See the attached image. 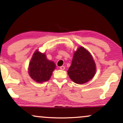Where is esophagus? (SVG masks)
Here are the masks:
<instances>
[{"mask_svg": "<svg viewBox=\"0 0 123 123\" xmlns=\"http://www.w3.org/2000/svg\"><path fill=\"white\" fill-rule=\"evenodd\" d=\"M60 69H61V70H64L65 69V66H60Z\"/></svg>", "mask_w": 123, "mask_h": 123, "instance_id": "esophagus-1", "label": "esophagus"}]
</instances>
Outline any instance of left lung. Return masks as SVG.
<instances>
[{"instance_id": "obj_1", "label": "left lung", "mask_w": 123, "mask_h": 123, "mask_svg": "<svg viewBox=\"0 0 123 123\" xmlns=\"http://www.w3.org/2000/svg\"><path fill=\"white\" fill-rule=\"evenodd\" d=\"M96 69V65L92 55L85 48L80 46L74 53L68 74L73 82L83 84L94 77Z\"/></svg>"}]
</instances>
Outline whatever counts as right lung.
Segmentation results:
<instances>
[{"label": "right lung", "mask_w": 123, "mask_h": 123, "mask_svg": "<svg viewBox=\"0 0 123 123\" xmlns=\"http://www.w3.org/2000/svg\"><path fill=\"white\" fill-rule=\"evenodd\" d=\"M55 68V63L48 60L46 54L40 53L37 50L29 62L28 73L34 81L42 83L50 79Z\"/></svg>", "instance_id": "right-lung-1"}]
</instances>
